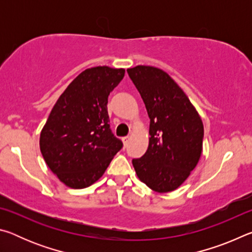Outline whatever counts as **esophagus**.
Returning <instances> with one entry per match:
<instances>
[{
	"mask_svg": "<svg viewBox=\"0 0 252 252\" xmlns=\"http://www.w3.org/2000/svg\"><path fill=\"white\" fill-rule=\"evenodd\" d=\"M129 140H130V136L129 135L125 136V138H122V142H123V144H125V147L127 144V142H129Z\"/></svg>",
	"mask_w": 252,
	"mask_h": 252,
	"instance_id": "esophagus-1",
	"label": "esophagus"
}]
</instances>
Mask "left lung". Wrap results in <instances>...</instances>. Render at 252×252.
<instances>
[{"instance_id":"left-lung-1","label":"left lung","mask_w":252,"mask_h":252,"mask_svg":"<svg viewBox=\"0 0 252 252\" xmlns=\"http://www.w3.org/2000/svg\"><path fill=\"white\" fill-rule=\"evenodd\" d=\"M126 71L150 118L148 150L140 159L132 160L135 173L158 193L174 191L187 180L201 157V117L167 72L149 65Z\"/></svg>"}]
</instances>
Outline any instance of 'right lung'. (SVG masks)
I'll return each mask as SVG.
<instances>
[{"label": "right lung", "mask_w": 252, "mask_h": 252, "mask_svg": "<svg viewBox=\"0 0 252 252\" xmlns=\"http://www.w3.org/2000/svg\"><path fill=\"white\" fill-rule=\"evenodd\" d=\"M125 73V69L105 65L84 70L51 111L40 134V150L51 171L66 187L93 185L122 148L110 130L106 104Z\"/></svg>", "instance_id": "add662e5"}]
</instances>
